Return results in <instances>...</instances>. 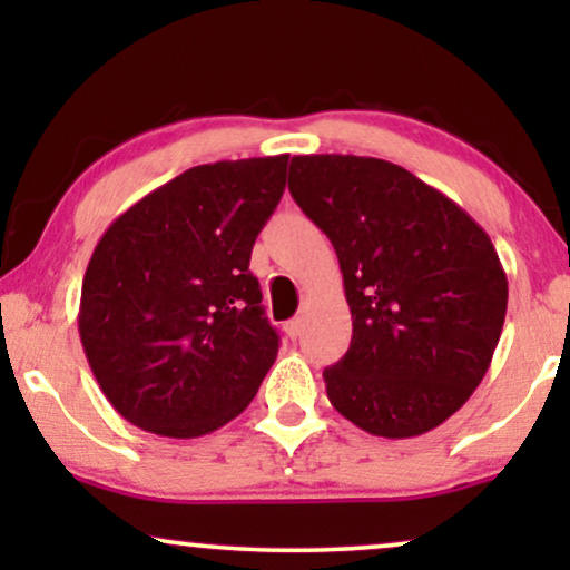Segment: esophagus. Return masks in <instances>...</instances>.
<instances>
[{
  "label": "esophagus",
  "mask_w": 570,
  "mask_h": 570,
  "mask_svg": "<svg viewBox=\"0 0 570 570\" xmlns=\"http://www.w3.org/2000/svg\"><path fill=\"white\" fill-rule=\"evenodd\" d=\"M301 332H303V318L298 316V318H291V322L285 324V334L291 340H298L301 337Z\"/></svg>",
  "instance_id": "obj_1"
}]
</instances>
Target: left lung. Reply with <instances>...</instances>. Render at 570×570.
<instances>
[{"label": "left lung", "instance_id": "8db88e82", "mask_svg": "<svg viewBox=\"0 0 570 570\" xmlns=\"http://www.w3.org/2000/svg\"><path fill=\"white\" fill-rule=\"evenodd\" d=\"M287 189L337 252L353 340L324 371L334 410L371 435L439 428L485 376L509 279L456 202L389 160L295 155Z\"/></svg>", "mask_w": 570, "mask_h": 570}]
</instances>
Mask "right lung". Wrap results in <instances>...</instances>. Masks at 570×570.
<instances>
[{
  "instance_id": "add662e5",
  "label": "right lung",
  "mask_w": 570,
  "mask_h": 570,
  "mask_svg": "<svg viewBox=\"0 0 570 570\" xmlns=\"http://www.w3.org/2000/svg\"><path fill=\"white\" fill-rule=\"evenodd\" d=\"M285 170L287 155L189 168L98 240L77 326L92 376L131 425L199 439L259 392L279 337L248 262Z\"/></svg>"
}]
</instances>
